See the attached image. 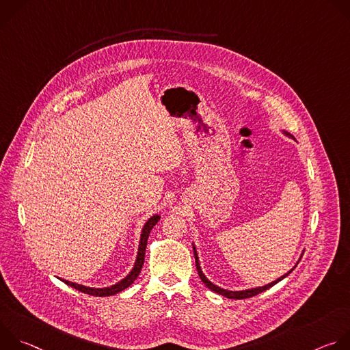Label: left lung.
Listing matches in <instances>:
<instances>
[{"label": "left lung", "mask_w": 350, "mask_h": 350, "mask_svg": "<svg viewBox=\"0 0 350 350\" xmlns=\"http://www.w3.org/2000/svg\"><path fill=\"white\" fill-rule=\"evenodd\" d=\"M288 134V133H286ZM193 255H195V265H196V270H198V274H199V277H201V280H202V282L209 288V289H212L213 292H216V293H220V295H223V296H226V297H228V299H246V297H252V296H255V295H258V293H260V292H263V291H266V289H269V288H271L273 285H275L278 281H281L282 278H285L291 271H288L286 274H284L282 277H280V278H277L275 281H273L271 284H267V285H265V286H259V288H252V289H245V291H227V289H221L220 286H216L215 284H212L206 277H205V274L202 273V270H201V266H199V260H198V255H196V251H195V246H193Z\"/></svg>", "instance_id": "1"}]
</instances>
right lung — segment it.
Returning a JSON list of instances; mask_svg holds the SVG:
<instances>
[{"instance_id":"add662e5","label":"right lung","mask_w":350,"mask_h":350,"mask_svg":"<svg viewBox=\"0 0 350 350\" xmlns=\"http://www.w3.org/2000/svg\"><path fill=\"white\" fill-rule=\"evenodd\" d=\"M159 216L155 215L152 216L151 219H149L144 228H142V234H141V241H139V247H138V255H137V260H135V265H134V269L130 271L129 275H126L122 281H119L118 284L112 285V286H108V288H90V286H84V285H80V284H75V282H70V281H66V280H62L65 284L70 285L72 288L80 291V292H84V293H88V295H92V296H111V295H115V293H119L122 292L123 289H126L127 286H130L138 277L142 266H144V259H145V247H146V242H148V237H149V232H151V230L154 228V226L159 221Z\"/></svg>"}]
</instances>
